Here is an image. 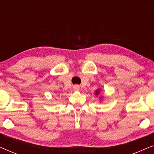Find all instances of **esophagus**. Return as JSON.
I'll return each instance as SVG.
<instances>
[{
  "label": "esophagus",
  "instance_id": "1",
  "mask_svg": "<svg viewBox=\"0 0 154 154\" xmlns=\"http://www.w3.org/2000/svg\"><path fill=\"white\" fill-rule=\"evenodd\" d=\"M79 89H80V88H79V85H75V86H73V90H74L75 91H79Z\"/></svg>",
  "mask_w": 154,
  "mask_h": 154
}]
</instances>
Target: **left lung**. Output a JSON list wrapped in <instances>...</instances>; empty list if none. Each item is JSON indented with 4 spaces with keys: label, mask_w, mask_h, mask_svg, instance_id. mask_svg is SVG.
<instances>
[{
    "label": "left lung",
    "mask_w": 154,
    "mask_h": 154,
    "mask_svg": "<svg viewBox=\"0 0 154 154\" xmlns=\"http://www.w3.org/2000/svg\"><path fill=\"white\" fill-rule=\"evenodd\" d=\"M100 90H97V91H96L95 94H97H97H100Z\"/></svg>",
    "instance_id": "8db88e82"
}]
</instances>
